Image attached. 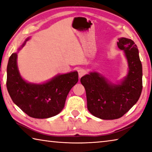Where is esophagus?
Here are the masks:
<instances>
[{"label": "esophagus", "instance_id": "obj_1", "mask_svg": "<svg viewBox=\"0 0 152 152\" xmlns=\"http://www.w3.org/2000/svg\"><path fill=\"white\" fill-rule=\"evenodd\" d=\"M78 72V75L80 78H81L82 76H83L84 74H86V70H84V69H79Z\"/></svg>", "mask_w": 152, "mask_h": 152}]
</instances>
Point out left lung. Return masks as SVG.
Here are the masks:
<instances>
[{
	"label": "left lung",
	"instance_id": "8db88e82",
	"mask_svg": "<svg viewBox=\"0 0 152 152\" xmlns=\"http://www.w3.org/2000/svg\"><path fill=\"white\" fill-rule=\"evenodd\" d=\"M117 46L125 51L129 69L121 84H111L96 72L80 79L86 90L88 110L102 119L123 117L137 102L142 91V65L137 46L133 41L125 37L119 39Z\"/></svg>",
	"mask_w": 152,
	"mask_h": 152
}]
</instances>
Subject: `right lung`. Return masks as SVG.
I'll list each match as a JSON object with an SVG mask.
<instances>
[{
	"instance_id": "right-lung-1",
	"label": "right lung",
	"mask_w": 152,
	"mask_h": 152,
	"mask_svg": "<svg viewBox=\"0 0 152 152\" xmlns=\"http://www.w3.org/2000/svg\"><path fill=\"white\" fill-rule=\"evenodd\" d=\"M17 58V53H12L7 65V87L14 103L36 119H46L60 113L69 92L78 81V72L58 75L43 84H29L20 77Z\"/></svg>"
}]
</instances>
